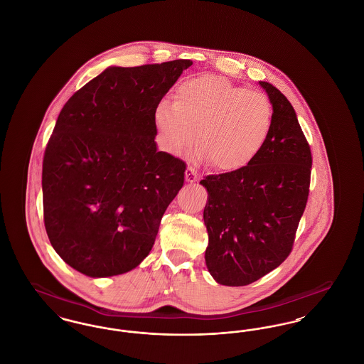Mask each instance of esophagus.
Masks as SVG:
<instances>
[{"instance_id": "1", "label": "esophagus", "mask_w": 364, "mask_h": 364, "mask_svg": "<svg viewBox=\"0 0 364 364\" xmlns=\"http://www.w3.org/2000/svg\"><path fill=\"white\" fill-rule=\"evenodd\" d=\"M196 178H198L196 171H195L192 166H188L187 171H186V181H187V183H195Z\"/></svg>"}]
</instances>
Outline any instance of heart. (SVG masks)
Segmentation results:
<instances>
[{
  "label": "heart",
  "instance_id": "b5f03b06",
  "mask_svg": "<svg viewBox=\"0 0 364 364\" xmlns=\"http://www.w3.org/2000/svg\"><path fill=\"white\" fill-rule=\"evenodd\" d=\"M274 122L270 100L224 77L203 75L184 80L174 102L156 106V124L173 154L191 149L198 136L202 156L220 172L248 166L266 146Z\"/></svg>",
  "mask_w": 364,
  "mask_h": 364
}]
</instances>
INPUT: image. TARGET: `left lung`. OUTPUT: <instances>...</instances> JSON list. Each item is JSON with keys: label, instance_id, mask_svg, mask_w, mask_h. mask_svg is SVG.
I'll return each instance as SVG.
<instances>
[{"label": "left lung", "instance_id": "8db88e82", "mask_svg": "<svg viewBox=\"0 0 364 364\" xmlns=\"http://www.w3.org/2000/svg\"><path fill=\"white\" fill-rule=\"evenodd\" d=\"M274 110L266 146L248 166L211 174L203 211L208 273L226 287L248 285L288 258L304 213L312 158L294 106L267 82H259Z\"/></svg>", "mask_w": 364, "mask_h": 364}]
</instances>
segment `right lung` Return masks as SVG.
<instances>
[{"instance_id": "add662e5", "label": "right lung", "mask_w": 364, "mask_h": 364, "mask_svg": "<svg viewBox=\"0 0 364 364\" xmlns=\"http://www.w3.org/2000/svg\"><path fill=\"white\" fill-rule=\"evenodd\" d=\"M191 65L109 67L60 112L43 156V220L54 251L79 273L119 276L150 254L186 172L158 151L156 106Z\"/></svg>"}]
</instances>
